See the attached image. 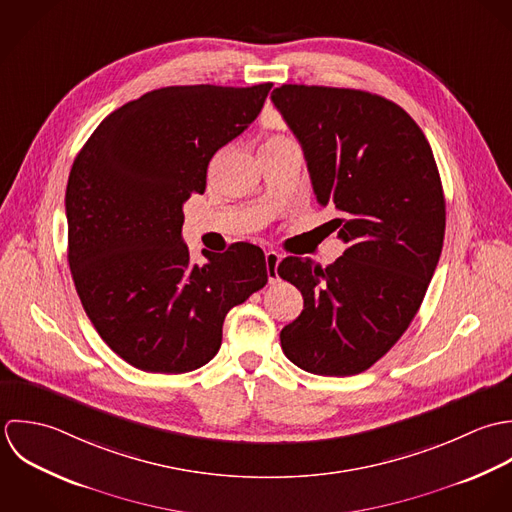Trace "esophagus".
<instances>
[{
    "instance_id": "esophagus-1",
    "label": "esophagus",
    "mask_w": 512,
    "mask_h": 512,
    "mask_svg": "<svg viewBox=\"0 0 512 512\" xmlns=\"http://www.w3.org/2000/svg\"><path fill=\"white\" fill-rule=\"evenodd\" d=\"M281 263V255L277 251H267L265 253V265H267V277L269 283H277L279 275H277V267Z\"/></svg>"
}]
</instances>
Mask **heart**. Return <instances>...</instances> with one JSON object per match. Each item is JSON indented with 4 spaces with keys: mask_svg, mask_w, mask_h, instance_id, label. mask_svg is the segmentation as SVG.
<instances>
[{
    "mask_svg": "<svg viewBox=\"0 0 512 512\" xmlns=\"http://www.w3.org/2000/svg\"><path fill=\"white\" fill-rule=\"evenodd\" d=\"M271 140H277V138H271Z\"/></svg>",
    "mask_w": 512,
    "mask_h": 512,
    "instance_id": "obj_1",
    "label": "heart"
}]
</instances>
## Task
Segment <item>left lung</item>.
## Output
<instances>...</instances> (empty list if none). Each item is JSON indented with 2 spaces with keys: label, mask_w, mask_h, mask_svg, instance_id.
Instances as JSON below:
<instances>
[{
  "label": "left lung",
  "mask_w": 512,
  "mask_h": 512,
  "mask_svg": "<svg viewBox=\"0 0 512 512\" xmlns=\"http://www.w3.org/2000/svg\"><path fill=\"white\" fill-rule=\"evenodd\" d=\"M271 101L303 146L312 190L348 245L332 265L287 257L279 277L305 307L281 330L285 356L318 376L376 364L408 330L435 273L445 198L431 146L408 112L356 89L283 85Z\"/></svg>",
  "instance_id": "obj_1"
}]
</instances>
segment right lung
Listing matches in <instances>:
<instances>
[{
  "label": "right lung",
  "instance_id": "1",
  "mask_svg": "<svg viewBox=\"0 0 512 512\" xmlns=\"http://www.w3.org/2000/svg\"><path fill=\"white\" fill-rule=\"evenodd\" d=\"M271 87L150 91L110 112L73 162L71 275L101 338L138 370L204 366L225 314L267 285L265 255L251 243L192 263L182 205L204 194L209 160L257 118Z\"/></svg>",
  "mask_w": 512,
  "mask_h": 512
}]
</instances>
